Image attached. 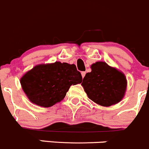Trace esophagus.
<instances>
[{"instance_id":"esophagus-1","label":"esophagus","mask_w":149,"mask_h":149,"mask_svg":"<svg viewBox=\"0 0 149 149\" xmlns=\"http://www.w3.org/2000/svg\"><path fill=\"white\" fill-rule=\"evenodd\" d=\"M81 74H82V78H84V77H85V74H86V72H81Z\"/></svg>"}]
</instances>
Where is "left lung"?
I'll return each mask as SVG.
<instances>
[{
  "instance_id": "8db88e82",
  "label": "left lung",
  "mask_w": 149,
  "mask_h": 149,
  "mask_svg": "<svg viewBox=\"0 0 149 149\" xmlns=\"http://www.w3.org/2000/svg\"><path fill=\"white\" fill-rule=\"evenodd\" d=\"M90 68L91 72L85 74L81 84L87 97L103 107L120 102L127 89L126 77L123 72L105 62H96Z\"/></svg>"
}]
</instances>
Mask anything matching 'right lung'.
Masks as SVG:
<instances>
[{
  "label": "right lung",
  "mask_w": 149,
  "mask_h": 149,
  "mask_svg": "<svg viewBox=\"0 0 149 149\" xmlns=\"http://www.w3.org/2000/svg\"><path fill=\"white\" fill-rule=\"evenodd\" d=\"M82 80L74 64L55 62L34 66L21 77L20 83L32 103L49 108L61 102L70 86Z\"/></svg>",
  "instance_id": "add662e5"
}]
</instances>
